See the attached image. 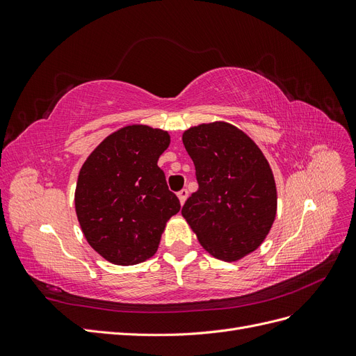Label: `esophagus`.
Returning <instances> with one entry per match:
<instances>
[{"instance_id": "34e87169", "label": "esophagus", "mask_w": 356, "mask_h": 356, "mask_svg": "<svg viewBox=\"0 0 356 356\" xmlns=\"http://www.w3.org/2000/svg\"><path fill=\"white\" fill-rule=\"evenodd\" d=\"M187 197H188V191H187L186 188H182L181 191H178V199H179V203H181V204L186 203Z\"/></svg>"}]
</instances>
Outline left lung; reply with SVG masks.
<instances>
[{
  "instance_id": "8db88e82",
  "label": "left lung",
  "mask_w": 356,
  "mask_h": 356,
  "mask_svg": "<svg viewBox=\"0 0 356 356\" xmlns=\"http://www.w3.org/2000/svg\"><path fill=\"white\" fill-rule=\"evenodd\" d=\"M182 144L199 182L182 217L204 251L222 261H239L264 242L276 218L272 168L250 136L222 120L187 129Z\"/></svg>"
}]
</instances>
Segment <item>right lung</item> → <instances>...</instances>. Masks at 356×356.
Masks as SVG:
<instances>
[{"mask_svg": "<svg viewBox=\"0 0 356 356\" xmlns=\"http://www.w3.org/2000/svg\"><path fill=\"white\" fill-rule=\"evenodd\" d=\"M170 135L127 124L106 136L83 163L75 213L86 241L106 261L132 266L152 258L181 204L157 166Z\"/></svg>", "mask_w": 356, "mask_h": 356, "instance_id": "right-lung-1", "label": "right lung"}]
</instances>
